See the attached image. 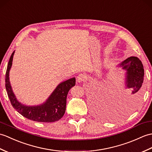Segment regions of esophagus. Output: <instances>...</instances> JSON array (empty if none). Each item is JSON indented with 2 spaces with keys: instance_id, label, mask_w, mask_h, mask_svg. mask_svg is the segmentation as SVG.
Instances as JSON below:
<instances>
[{
  "instance_id": "esophagus-1",
  "label": "esophagus",
  "mask_w": 152,
  "mask_h": 152,
  "mask_svg": "<svg viewBox=\"0 0 152 152\" xmlns=\"http://www.w3.org/2000/svg\"><path fill=\"white\" fill-rule=\"evenodd\" d=\"M85 79H86V76L83 75V74H80V75L77 76V77H76V80L78 83H81L82 82H84Z\"/></svg>"
}]
</instances>
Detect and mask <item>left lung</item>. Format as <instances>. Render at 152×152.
Segmentation results:
<instances>
[{"label":"left lung","mask_w":152,"mask_h":152,"mask_svg":"<svg viewBox=\"0 0 152 152\" xmlns=\"http://www.w3.org/2000/svg\"><path fill=\"white\" fill-rule=\"evenodd\" d=\"M117 66L126 70L125 88L129 89L131 94L127 103L129 107H133L138 102L142 91L141 87L142 86L144 75L143 65L138 58L132 56L121 62ZM97 105L100 111H106L100 103Z\"/></svg>","instance_id":"left-lung-1"}]
</instances>
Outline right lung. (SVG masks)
<instances>
[{"instance_id": "1", "label": "right lung", "mask_w": 152, "mask_h": 152, "mask_svg": "<svg viewBox=\"0 0 152 152\" xmlns=\"http://www.w3.org/2000/svg\"><path fill=\"white\" fill-rule=\"evenodd\" d=\"M13 51L10 58L6 72V89L13 107L24 117L39 122H53L64 115L66 96L69 90L75 86V77L60 83L44 103L37 105H26L17 100L10 82V70L12 66Z\"/></svg>"}]
</instances>
